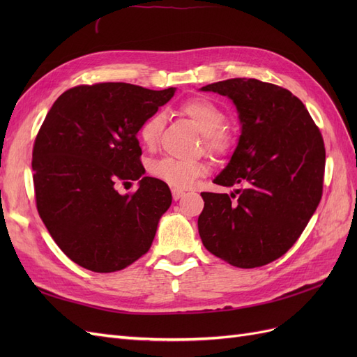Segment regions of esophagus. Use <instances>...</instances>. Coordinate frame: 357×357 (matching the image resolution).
Here are the masks:
<instances>
[{
	"label": "esophagus",
	"instance_id": "esophagus-1",
	"mask_svg": "<svg viewBox=\"0 0 357 357\" xmlns=\"http://www.w3.org/2000/svg\"><path fill=\"white\" fill-rule=\"evenodd\" d=\"M183 195H185V192L183 190H178V189H172V198H174L176 201L180 199Z\"/></svg>",
	"mask_w": 357,
	"mask_h": 357
}]
</instances>
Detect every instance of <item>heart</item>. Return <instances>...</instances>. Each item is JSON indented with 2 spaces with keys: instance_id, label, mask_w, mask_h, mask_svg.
Instances as JSON below:
<instances>
[{
  "instance_id": "1",
  "label": "heart",
  "mask_w": 357,
  "mask_h": 357,
  "mask_svg": "<svg viewBox=\"0 0 357 357\" xmlns=\"http://www.w3.org/2000/svg\"><path fill=\"white\" fill-rule=\"evenodd\" d=\"M185 113L198 131L204 135L205 149L213 155H223L231 146V137L225 131L226 114L219 105L205 98H192L181 105ZM164 126V114L155 113L139 126L138 137L146 147L158 143L160 129ZM208 172L204 162H180L171 158L159 159L150 165V174L172 189H190L195 181Z\"/></svg>"
}]
</instances>
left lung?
<instances>
[{
  "mask_svg": "<svg viewBox=\"0 0 357 357\" xmlns=\"http://www.w3.org/2000/svg\"><path fill=\"white\" fill-rule=\"evenodd\" d=\"M201 91L228 96L241 125L231 160L213 181L243 185L231 195L201 193L202 244L234 266L266 265L296 243L320 202L321 134L302 101L277 84L229 79Z\"/></svg>",
  "mask_w": 357,
  "mask_h": 357,
  "instance_id": "8db88e82",
  "label": "left lung"
}]
</instances>
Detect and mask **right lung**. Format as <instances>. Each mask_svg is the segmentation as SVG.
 <instances>
[{
    "instance_id": "add662e5",
    "label": "right lung",
    "mask_w": 357,
    "mask_h": 357,
    "mask_svg": "<svg viewBox=\"0 0 357 357\" xmlns=\"http://www.w3.org/2000/svg\"><path fill=\"white\" fill-rule=\"evenodd\" d=\"M129 83L82 84L53 102L37 134L32 171L37 210L73 262L121 271L149 252L171 205L169 188L144 177L139 126L174 96ZM139 180L132 196L119 182Z\"/></svg>"
}]
</instances>
